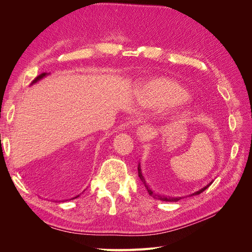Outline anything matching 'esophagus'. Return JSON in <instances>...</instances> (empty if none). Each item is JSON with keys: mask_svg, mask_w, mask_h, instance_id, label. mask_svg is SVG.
<instances>
[{"mask_svg": "<svg viewBox=\"0 0 252 252\" xmlns=\"http://www.w3.org/2000/svg\"><path fill=\"white\" fill-rule=\"evenodd\" d=\"M151 133V127L149 125H142L136 130V136L140 141H144L148 138V135Z\"/></svg>", "mask_w": 252, "mask_h": 252, "instance_id": "1", "label": "esophagus"}]
</instances>
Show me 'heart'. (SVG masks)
Listing matches in <instances>:
<instances>
[{
  "instance_id": "b5f03b06",
  "label": "heart",
  "mask_w": 252,
  "mask_h": 252,
  "mask_svg": "<svg viewBox=\"0 0 252 252\" xmlns=\"http://www.w3.org/2000/svg\"><path fill=\"white\" fill-rule=\"evenodd\" d=\"M189 98L190 94L179 84L168 79H156L143 86L139 94V104L145 109L162 110L185 104ZM185 119V113L175 118L178 122Z\"/></svg>"
}]
</instances>
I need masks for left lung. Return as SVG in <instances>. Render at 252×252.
<instances>
[{
	"label": "left lung",
	"instance_id": "left-lung-1",
	"mask_svg": "<svg viewBox=\"0 0 252 252\" xmlns=\"http://www.w3.org/2000/svg\"><path fill=\"white\" fill-rule=\"evenodd\" d=\"M138 171H139V177H140L141 181L143 182L144 186L146 187L148 193L151 196H154L155 199H158V200H162L165 202H178L181 199H183V197H185L187 195L186 192L173 191V190L167 188L166 186L161 184V182H159L157 178L151 177V175L147 174L146 172H143L140 165L138 166ZM202 184H204V183H202ZM211 184H212V182L207 183L205 186L196 187L195 189H192L193 191L189 193V196L197 195V194L202 193L204 190L207 189Z\"/></svg>",
	"mask_w": 252,
	"mask_h": 252
}]
</instances>
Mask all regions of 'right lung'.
<instances>
[{
	"label": "right lung",
	"mask_w": 252,
	"mask_h": 252,
	"mask_svg": "<svg viewBox=\"0 0 252 252\" xmlns=\"http://www.w3.org/2000/svg\"><path fill=\"white\" fill-rule=\"evenodd\" d=\"M45 74H46V72H42L41 74H39V75H37V77H36V78H35V79H34V80H33L32 82H33V83H35V82H36L37 80H40V79H42L43 77H45ZM78 196H79V195H77V196H74V197H72V199H75V197H78ZM72 199H71V200H72Z\"/></svg>",
	"instance_id": "add662e5"
}]
</instances>
